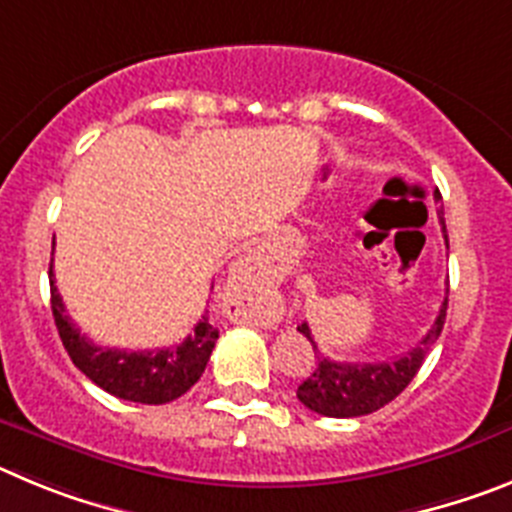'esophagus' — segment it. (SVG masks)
Masks as SVG:
<instances>
[{"label":"esophagus","mask_w":512,"mask_h":512,"mask_svg":"<svg viewBox=\"0 0 512 512\" xmlns=\"http://www.w3.org/2000/svg\"><path fill=\"white\" fill-rule=\"evenodd\" d=\"M232 290L237 293L245 303V319L252 321V324H260V326H270L273 324V313L267 311V308L255 306V290H257V273L255 267L250 265L247 260H239L232 270Z\"/></svg>","instance_id":"esophagus-1"}]
</instances>
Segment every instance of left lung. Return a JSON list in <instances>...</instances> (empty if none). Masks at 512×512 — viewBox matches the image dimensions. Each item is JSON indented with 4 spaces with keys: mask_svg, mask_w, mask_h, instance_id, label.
Listing matches in <instances>:
<instances>
[{
    "mask_svg": "<svg viewBox=\"0 0 512 512\" xmlns=\"http://www.w3.org/2000/svg\"><path fill=\"white\" fill-rule=\"evenodd\" d=\"M434 199L441 201L439 191L434 193ZM436 214H439L441 232H444L446 250H449L444 209H436ZM446 306H449V298H444L439 316L431 324V329L421 336V342L416 347L408 349L400 357L388 359V362H357V365L354 362H334V359L321 354L319 344L313 342L308 324H301L298 331L311 342L313 354H316V367L298 385V400L306 405L308 411L329 418H357L380 411L382 405H388L390 400L398 398L408 388V382L416 377V372L421 370L428 349L434 347L441 329H444Z\"/></svg>",
    "mask_w": 512,
    "mask_h": 512,
    "instance_id": "obj_1",
    "label": "left lung"
}]
</instances>
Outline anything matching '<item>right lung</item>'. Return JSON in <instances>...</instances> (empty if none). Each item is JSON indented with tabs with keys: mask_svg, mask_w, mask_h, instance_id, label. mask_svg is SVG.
<instances>
[{
	"mask_svg": "<svg viewBox=\"0 0 512 512\" xmlns=\"http://www.w3.org/2000/svg\"><path fill=\"white\" fill-rule=\"evenodd\" d=\"M50 308L73 365L101 390L130 403L163 405L188 393L206 370L211 349L219 339V329L209 321V313H204L191 334L176 347L147 349V352L99 347L86 339L81 329H76L66 313L61 293L55 288L53 265H50Z\"/></svg>",
	"mask_w": 512,
	"mask_h": 512,
	"instance_id": "add662e5",
	"label": "right lung"
}]
</instances>
